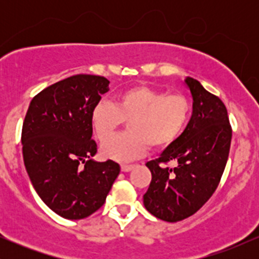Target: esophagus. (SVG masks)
I'll return each mask as SVG.
<instances>
[{
  "instance_id": "obj_1",
  "label": "esophagus",
  "mask_w": 259,
  "mask_h": 259,
  "mask_svg": "<svg viewBox=\"0 0 259 259\" xmlns=\"http://www.w3.org/2000/svg\"><path fill=\"white\" fill-rule=\"evenodd\" d=\"M134 167H135V165H133V164H121V171L127 173V171L133 170Z\"/></svg>"
}]
</instances>
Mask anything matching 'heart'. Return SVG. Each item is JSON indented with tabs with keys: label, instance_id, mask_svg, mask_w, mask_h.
<instances>
[{
	"label": "heart",
	"instance_id": "1",
	"mask_svg": "<svg viewBox=\"0 0 259 259\" xmlns=\"http://www.w3.org/2000/svg\"><path fill=\"white\" fill-rule=\"evenodd\" d=\"M191 112V101L185 95L133 86L118 94L115 105L109 101L97 103L91 113V125L103 141L129 120V133L101 146L106 158L127 162L144 156L148 146L162 148L175 141L185 130Z\"/></svg>",
	"mask_w": 259,
	"mask_h": 259
}]
</instances>
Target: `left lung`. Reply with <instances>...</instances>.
I'll return each instance as SVG.
<instances>
[{
	"label": "left lung",
	"instance_id": "8db88e82",
	"mask_svg": "<svg viewBox=\"0 0 259 259\" xmlns=\"http://www.w3.org/2000/svg\"><path fill=\"white\" fill-rule=\"evenodd\" d=\"M185 84L192 96L191 119L158 158L146 163L152 180L144 204L151 214L169 223L195 214L214 194L233 135L222 100L197 80L186 78ZM168 161L175 162L176 167L159 165Z\"/></svg>",
	"mask_w": 259,
	"mask_h": 259
}]
</instances>
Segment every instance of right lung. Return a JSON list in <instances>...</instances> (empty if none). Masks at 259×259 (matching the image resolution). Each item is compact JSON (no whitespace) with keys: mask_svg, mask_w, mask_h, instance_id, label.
Listing matches in <instances>:
<instances>
[{"mask_svg":"<svg viewBox=\"0 0 259 259\" xmlns=\"http://www.w3.org/2000/svg\"><path fill=\"white\" fill-rule=\"evenodd\" d=\"M105 76L78 74L38 92L22 129L23 158L47 207L65 219H84L105 203L119 175L118 163L91 159V113L109 90Z\"/></svg>","mask_w":259,"mask_h":259,"instance_id":"add662e5","label":"right lung"}]
</instances>
